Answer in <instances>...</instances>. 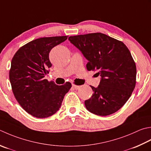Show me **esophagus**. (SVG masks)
I'll return each mask as SVG.
<instances>
[{
    "label": "esophagus",
    "instance_id": "obj_1",
    "mask_svg": "<svg viewBox=\"0 0 151 151\" xmlns=\"http://www.w3.org/2000/svg\"><path fill=\"white\" fill-rule=\"evenodd\" d=\"M72 87H73V88L74 90H78V88H80L79 86H77V85H76V84H73L72 85Z\"/></svg>",
    "mask_w": 151,
    "mask_h": 151
}]
</instances>
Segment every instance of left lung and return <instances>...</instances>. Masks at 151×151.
<instances>
[{
  "instance_id": "obj_1",
  "label": "left lung",
  "mask_w": 151,
  "mask_h": 151,
  "mask_svg": "<svg viewBox=\"0 0 151 151\" xmlns=\"http://www.w3.org/2000/svg\"><path fill=\"white\" fill-rule=\"evenodd\" d=\"M69 40L86 59L88 70L101 76L98 86H90L93 93L84 104L99 116L114 113L131 96L136 83V66L122 42L101 32L70 36Z\"/></svg>"
}]
</instances>
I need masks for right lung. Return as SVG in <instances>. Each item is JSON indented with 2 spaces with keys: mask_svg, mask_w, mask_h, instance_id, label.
Instances as JSON below:
<instances>
[{
  "mask_svg": "<svg viewBox=\"0 0 151 151\" xmlns=\"http://www.w3.org/2000/svg\"><path fill=\"white\" fill-rule=\"evenodd\" d=\"M67 36L43 37L32 40L17 50L12 60L9 78L17 102L32 116L43 119L60 109L71 84L58 86L44 78L52 67L50 50Z\"/></svg>",
  "mask_w": 151,
  "mask_h": 151,
  "instance_id": "1",
  "label": "right lung"
}]
</instances>
